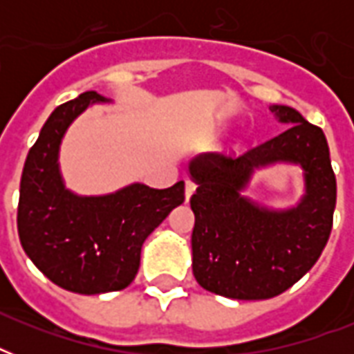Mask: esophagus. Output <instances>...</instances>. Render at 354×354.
Listing matches in <instances>:
<instances>
[{
	"mask_svg": "<svg viewBox=\"0 0 354 354\" xmlns=\"http://www.w3.org/2000/svg\"><path fill=\"white\" fill-rule=\"evenodd\" d=\"M194 191H196V183H194L191 178H187V180H185V200L191 198Z\"/></svg>",
	"mask_w": 354,
	"mask_h": 354,
	"instance_id": "esophagus-1",
	"label": "esophagus"
}]
</instances>
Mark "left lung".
<instances>
[{
	"label": "left lung",
	"mask_w": 354,
	"mask_h": 354,
	"mask_svg": "<svg viewBox=\"0 0 354 354\" xmlns=\"http://www.w3.org/2000/svg\"><path fill=\"white\" fill-rule=\"evenodd\" d=\"M270 110L285 132L235 160L202 154L189 163L194 227L193 274L205 290L232 299H268L288 290L318 261L333 230L336 178L324 130L290 106ZM301 165L306 194L296 208L268 210L240 191L272 162Z\"/></svg>",
	"instance_id": "left-lung-1"
}]
</instances>
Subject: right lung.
Segmentation results:
<instances>
[{
    "label": "right lung",
    "mask_w": 354,
    "mask_h": 354,
    "mask_svg": "<svg viewBox=\"0 0 354 354\" xmlns=\"http://www.w3.org/2000/svg\"><path fill=\"white\" fill-rule=\"evenodd\" d=\"M84 91L64 102L41 127L25 160L18 204V235L36 268L77 294L127 288L141 261L145 239L185 200V183L152 189L132 183L104 196H79L66 189L58 149L68 127L93 102H108Z\"/></svg>",
    "instance_id": "obj_1"
}]
</instances>
